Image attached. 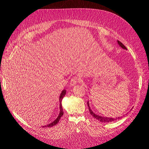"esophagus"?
<instances>
[{"mask_svg":"<svg viewBox=\"0 0 149 149\" xmlns=\"http://www.w3.org/2000/svg\"><path fill=\"white\" fill-rule=\"evenodd\" d=\"M79 81H80L79 78L78 77H77V76L73 77L71 79V81H70L71 86H75L76 84L78 83V82H79Z\"/></svg>","mask_w":149,"mask_h":149,"instance_id":"esophagus-1","label":"esophagus"}]
</instances>
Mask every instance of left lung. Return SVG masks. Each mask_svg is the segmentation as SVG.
Here are the masks:
<instances>
[{"label": "left lung", "mask_w": 149, "mask_h": 149, "mask_svg": "<svg viewBox=\"0 0 149 149\" xmlns=\"http://www.w3.org/2000/svg\"><path fill=\"white\" fill-rule=\"evenodd\" d=\"M118 44L119 45L120 47H121L122 48L125 49H127V48H126L120 42L118 41ZM87 104H88V107H89V112H90V114H91V115H92L93 116V118H94L95 119H96L97 120H100L101 122H102V123H109V122H112V121H114L116 119L120 118H118L116 119V118H106V117L105 118V117H102L101 116H98L96 114H94V112L92 111V110L91 109V108H90V107H89V102H88ZM122 117H123V116H122Z\"/></svg>", "instance_id": "obj_1"}]
</instances>
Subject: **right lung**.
Returning a JSON list of instances; mask_svg holds the SVG:
<instances>
[{
  "label": "right lung",
  "instance_id": "add662e5",
  "mask_svg": "<svg viewBox=\"0 0 149 149\" xmlns=\"http://www.w3.org/2000/svg\"><path fill=\"white\" fill-rule=\"evenodd\" d=\"M66 94V90L64 89L63 90V91L61 92V94H60V114H59V116H58V118L56 119V120H54L53 123H50L48 124L47 125H45V127H52V126L53 125H55L56 124H58V121L60 120V118H61V116L63 115V107H62V105H61V101H62V99L63 98V97L65 96V95Z\"/></svg>",
  "mask_w": 149,
  "mask_h": 149
}]
</instances>
